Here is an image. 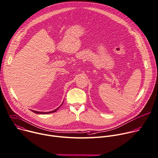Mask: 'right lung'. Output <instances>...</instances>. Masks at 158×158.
<instances>
[{"label": "right lung", "instance_id": "right-lung-1", "mask_svg": "<svg viewBox=\"0 0 158 158\" xmlns=\"http://www.w3.org/2000/svg\"><path fill=\"white\" fill-rule=\"evenodd\" d=\"M63 103L61 104V106L63 105ZM61 106H60L58 109H55V110H53V111H51V112H37V111H34V110H31L32 112H33L34 113H35V114H50V113H53V112H56L57 110H58V109L61 107Z\"/></svg>", "mask_w": 158, "mask_h": 158}]
</instances>
